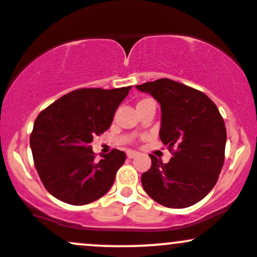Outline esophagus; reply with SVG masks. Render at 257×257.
<instances>
[{
    "mask_svg": "<svg viewBox=\"0 0 257 257\" xmlns=\"http://www.w3.org/2000/svg\"><path fill=\"white\" fill-rule=\"evenodd\" d=\"M139 156V153H137V152H134V151H128L127 152V157L130 159H134L135 157H137Z\"/></svg>",
    "mask_w": 257,
    "mask_h": 257,
    "instance_id": "1",
    "label": "esophagus"
}]
</instances>
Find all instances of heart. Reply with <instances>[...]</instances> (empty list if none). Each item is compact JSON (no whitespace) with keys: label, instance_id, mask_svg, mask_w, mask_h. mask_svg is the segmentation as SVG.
Instances as JSON below:
<instances>
[{"label":"heart","instance_id":"b5f03b06","mask_svg":"<svg viewBox=\"0 0 257 257\" xmlns=\"http://www.w3.org/2000/svg\"><path fill=\"white\" fill-rule=\"evenodd\" d=\"M147 100H150V99H143V100H141L140 103H143V101H147ZM140 103H139V104H140Z\"/></svg>","mask_w":257,"mask_h":257}]
</instances>
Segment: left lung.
<instances>
[{
    "instance_id": "1",
    "label": "left lung",
    "mask_w": 257,
    "mask_h": 257,
    "mask_svg": "<svg viewBox=\"0 0 257 257\" xmlns=\"http://www.w3.org/2000/svg\"><path fill=\"white\" fill-rule=\"evenodd\" d=\"M161 104L159 137L172 151L163 163L151 154L142 174L145 191L159 205L185 208L202 200L216 185L224 163L227 131L216 104L205 93L168 78L136 85Z\"/></svg>"
}]
</instances>
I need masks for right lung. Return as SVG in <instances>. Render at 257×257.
<instances>
[{
    "label": "right lung",
    "mask_w": 257,
    "mask_h": 257,
    "mask_svg": "<svg viewBox=\"0 0 257 257\" xmlns=\"http://www.w3.org/2000/svg\"><path fill=\"white\" fill-rule=\"evenodd\" d=\"M131 88L73 90L38 115L30 135L33 159L45 189L57 200L87 205L112 186L126 154L112 150L95 162L90 143L110 127Z\"/></svg>",
    "instance_id": "add662e5"
}]
</instances>
